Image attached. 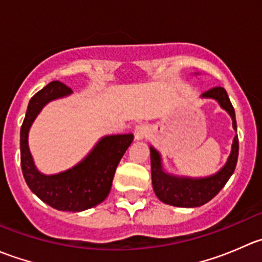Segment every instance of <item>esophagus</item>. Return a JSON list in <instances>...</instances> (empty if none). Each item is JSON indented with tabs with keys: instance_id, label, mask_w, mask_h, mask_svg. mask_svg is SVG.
Returning a JSON list of instances; mask_svg holds the SVG:
<instances>
[{
	"instance_id": "1",
	"label": "esophagus",
	"mask_w": 262,
	"mask_h": 262,
	"mask_svg": "<svg viewBox=\"0 0 262 262\" xmlns=\"http://www.w3.org/2000/svg\"><path fill=\"white\" fill-rule=\"evenodd\" d=\"M148 136H149V128L146 124H138L134 128V137H136L137 141H143Z\"/></svg>"
}]
</instances>
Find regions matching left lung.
Returning a JSON list of instances; mask_svg holds the SVG:
<instances>
[{
  "instance_id": "8db88e82",
  "label": "left lung",
  "mask_w": 262,
  "mask_h": 262,
  "mask_svg": "<svg viewBox=\"0 0 262 262\" xmlns=\"http://www.w3.org/2000/svg\"><path fill=\"white\" fill-rule=\"evenodd\" d=\"M203 99H213L221 105L223 110L228 113L232 118V125L237 132L236 114L232 106L227 91L223 87H214L202 95ZM150 149V173H152V185L156 195L162 203L173 207L195 208L204 205L212 200L222 189L237 165L238 158V137L234 136L232 143L231 153L228 156L226 165L213 175L207 178H189V176H176L163 170L162 157L160 152L152 146Z\"/></svg>"
}]
</instances>
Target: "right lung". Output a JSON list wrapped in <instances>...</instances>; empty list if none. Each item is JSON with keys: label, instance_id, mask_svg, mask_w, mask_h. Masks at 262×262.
I'll return each instance as SVG.
<instances>
[{"label": "right lung", "instance_id": "obj_1", "mask_svg": "<svg viewBox=\"0 0 262 262\" xmlns=\"http://www.w3.org/2000/svg\"><path fill=\"white\" fill-rule=\"evenodd\" d=\"M72 92L62 82L53 81L31 97L21 125L20 152L23 175L31 191L54 209L76 213L96 207L106 199L116 167L134 136L129 133L102 137L72 168L54 175L41 173L29 149L30 126L48 102L70 96Z\"/></svg>", "mask_w": 262, "mask_h": 262}]
</instances>
